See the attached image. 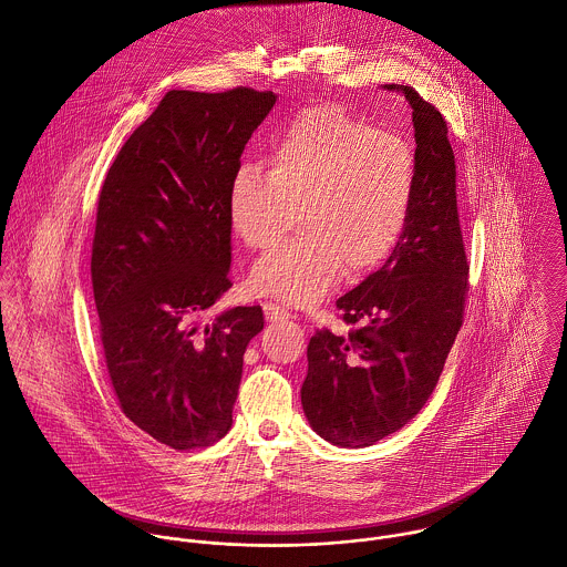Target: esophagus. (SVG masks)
I'll list each match as a JSON object with an SVG mask.
<instances>
[{
  "label": "esophagus",
  "mask_w": 567,
  "mask_h": 567,
  "mask_svg": "<svg viewBox=\"0 0 567 567\" xmlns=\"http://www.w3.org/2000/svg\"><path fill=\"white\" fill-rule=\"evenodd\" d=\"M262 309H265V318H267V322L287 320V318L291 316L285 307H280V305H276V302H265V305H262Z\"/></svg>",
  "instance_id": "esophagus-1"
}]
</instances>
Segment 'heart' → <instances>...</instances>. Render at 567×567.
<instances>
[{"mask_svg":"<svg viewBox=\"0 0 567 567\" xmlns=\"http://www.w3.org/2000/svg\"><path fill=\"white\" fill-rule=\"evenodd\" d=\"M271 169L240 163L227 216L251 249L269 245L298 207V238L274 245L251 269V287L289 305L327 296L344 269L364 276L402 240L415 194L411 143L340 105H313L271 138Z\"/></svg>","mask_w":567,"mask_h":567,"instance_id":"1","label":"heart"}]
</instances>
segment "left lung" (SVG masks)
Returning a JSON list of instances; mask_svg holds the SVG:
<instances>
[{
  "instance_id": "1",
  "label": "left lung",
  "mask_w": 567,
  "mask_h": 567,
  "mask_svg": "<svg viewBox=\"0 0 567 567\" xmlns=\"http://www.w3.org/2000/svg\"><path fill=\"white\" fill-rule=\"evenodd\" d=\"M413 107L417 194L386 262L336 305L349 336L316 331L302 409L333 446L367 449L406 426L433 395L457 338L468 262L457 216V172L440 110L411 85L386 83Z\"/></svg>"
}]
</instances>
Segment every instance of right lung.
I'll return each mask as SVG.
<instances>
[{
    "label": "right lung",
    "mask_w": 567,
    "mask_h": 567,
    "mask_svg": "<svg viewBox=\"0 0 567 567\" xmlns=\"http://www.w3.org/2000/svg\"><path fill=\"white\" fill-rule=\"evenodd\" d=\"M274 92L169 90L116 154L99 196L92 289L116 400L176 451L227 435L260 307L200 316L231 287L227 187Z\"/></svg>",
    "instance_id": "1"
}]
</instances>
